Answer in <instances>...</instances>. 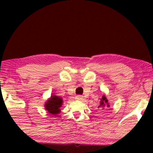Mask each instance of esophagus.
<instances>
[{"instance_id":"esophagus-1","label":"esophagus","mask_w":153,"mask_h":153,"mask_svg":"<svg viewBox=\"0 0 153 153\" xmlns=\"http://www.w3.org/2000/svg\"><path fill=\"white\" fill-rule=\"evenodd\" d=\"M76 98L79 100H82V101L84 100V97H83V96H81V95H77L76 97Z\"/></svg>"}]
</instances>
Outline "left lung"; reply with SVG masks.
<instances>
[{"mask_svg": "<svg viewBox=\"0 0 153 153\" xmlns=\"http://www.w3.org/2000/svg\"><path fill=\"white\" fill-rule=\"evenodd\" d=\"M105 107V108L104 109L103 108V107ZM103 108V112H105V111H108V109H110V108H107L108 107H110V105L108 104V100L107 99V98H106L105 95H103L101 99H100V105L98 106V108Z\"/></svg>", "mask_w": 153, "mask_h": 153, "instance_id": "left-lung-1", "label": "left lung"}]
</instances>
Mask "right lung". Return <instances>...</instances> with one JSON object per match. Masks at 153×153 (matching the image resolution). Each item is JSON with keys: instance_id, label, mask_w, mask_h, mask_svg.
I'll list each match as a JSON object with an SVG mask.
<instances>
[{"instance_id": "1", "label": "right lung", "mask_w": 153, "mask_h": 153, "mask_svg": "<svg viewBox=\"0 0 153 153\" xmlns=\"http://www.w3.org/2000/svg\"><path fill=\"white\" fill-rule=\"evenodd\" d=\"M63 105L62 98L56 95H52L51 98L46 102L45 109L52 115H56L61 112L60 107Z\"/></svg>"}]
</instances>
